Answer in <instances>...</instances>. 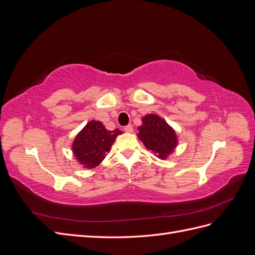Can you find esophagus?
I'll list each match as a JSON object with an SVG mask.
<instances>
[{
	"mask_svg": "<svg viewBox=\"0 0 255 255\" xmlns=\"http://www.w3.org/2000/svg\"><path fill=\"white\" fill-rule=\"evenodd\" d=\"M125 130H126V132H128V133H133V126H130V125L126 126L125 127Z\"/></svg>",
	"mask_w": 255,
	"mask_h": 255,
	"instance_id": "esophagus-1",
	"label": "esophagus"
}]
</instances>
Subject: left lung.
I'll return each instance as SVG.
<instances>
[{
  "label": "left lung",
  "instance_id": "left-lung-1",
  "mask_svg": "<svg viewBox=\"0 0 255 255\" xmlns=\"http://www.w3.org/2000/svg\"><path fill=\"white\" fill-rule=\"evenodd\" d=\"M138 138L146 149L152 150L161 159H165L176 146L177 139L172 128L156 115H146L142 118V126L138 128Z\"/></svg>",
  "mask_w": 255,
  "mask_h": 255
}]
</instances>
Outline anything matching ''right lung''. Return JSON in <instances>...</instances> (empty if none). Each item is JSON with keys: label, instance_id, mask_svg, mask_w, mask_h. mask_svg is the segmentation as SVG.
Listing matches in <instances>:
<instances>
[{"label": "right lung", "instance_id": "obj_1", "mask_svg": "<svg viewBox=\"0 0 255 255\" xmlns=\"http://www.w3.org/2000/svg\"><path fill=\"white\" fill-rule=\"evenodd\" d=\"M121 130L106 129L100 121L88 122L79 135L75 137L72 150L80 163L89 169L97 167L111 150L116 137Z\"/></svg>", "mask_w": 255, "mask_h": 255}]
</instances>
